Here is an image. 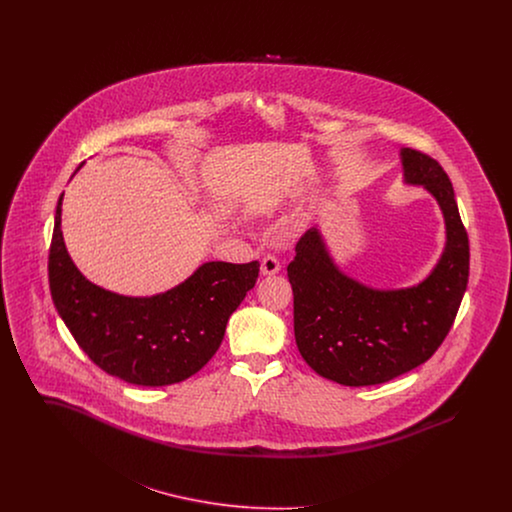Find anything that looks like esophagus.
Masks as SVG:
<instances>
[{"mask_svg": "<svg viewBox=\"0 0 512 512\" xmlns=\"http://www.w3.org/2000/svg\"><path fill=\"white\" fill-rule=\"evenodd\" d=\"M280 261L274 257V255H267V257H263V261H261V274H265V276H272V274H276V272H280Z\"/></svg>", "mask_w": 512, "mask_h": 512, "instance_id": "obj_1", "label": "esophagus"}]
</instances>
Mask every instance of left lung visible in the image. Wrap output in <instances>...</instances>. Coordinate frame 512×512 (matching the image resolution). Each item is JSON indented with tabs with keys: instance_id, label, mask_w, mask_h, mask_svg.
Instances as JSON below:
<instances>
[{
	"instance_id": "obj_1",
	"label": "left lung",
	"mask_w": 512,
	"mask_h": 512,
	"mask_svg": "<svg viewBox=\"0 0 512 512\" xmlns=\"http://www.w3.org/2000/svg\"><path fill=\"white\" fill-rule=\"evenodd\" d=\"M401 163L405 184L424 186L445 220V249L420 284L376 290L349 278L317 228L301 236L288 265L297 349L317 374L343 386L384 384L426 363L449 334L466 292L470 247L449 176L411 147L401 149Z\"/></svg>"
}]
</instances>
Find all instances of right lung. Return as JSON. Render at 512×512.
Listing matches in <instances>:
<instances>
[{
	"label": "right lung",
	"instance_id": "1",
	"mask_svg": "<svg viewBox=\"0 0 512 512\" xmlns=\"http://www.w3.org/2000/svg\"><path fill=\"white\" fill-rule=\"evenodd\" d=\"M61 205L63 195L49 245V290L80 349L134 386H171L207 365L228 318L255 286L259 261L203 263L169 292L126 297L92 284L76 268L63 242Z\"/></svg>",
	"mask_w": 512,
	"mask_h": 512
}]
</instances>
